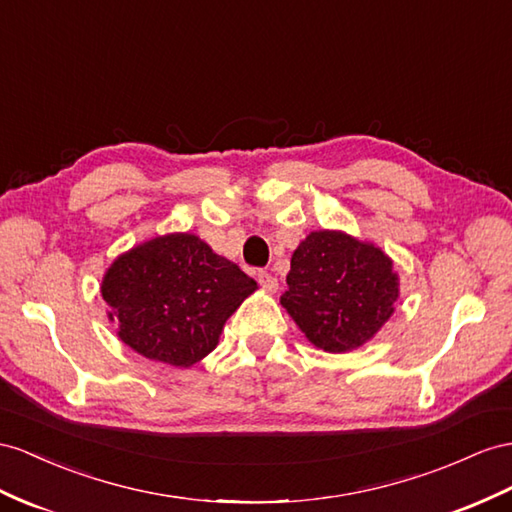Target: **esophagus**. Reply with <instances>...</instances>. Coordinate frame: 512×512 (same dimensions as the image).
<instances>
[{
    "label": "esophagus",
    "mask_w": 512,
    "mask_h": 512,
    "mask_svg": "<svg viewBox=\"0 0 512 512\" xmlns=\"http://www.w3.org/2000/svg\"><path fill=\"white\" fill-rule=\"evenodd\" d=\"M257 281H259L261 287H264V290H268V292H277V290H279L277 277H272V274L266 272V270H259V272H257Z\"/></svg>",
    "instance_id": "obj_1"
}]
</instances>
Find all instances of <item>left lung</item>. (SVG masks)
<instances>
[{
	"label": "left lung",
	"instance_id": "1",
	"mask_svg": "<svg viewBox=\"0 0 512 512\" xmlns=\"http://www.w3.org/2000/svg\"><path fill=\"white\" fill-rule=\"evenodd\" d=\"M281 305L313 346L348 352L389 320L398 298L391 259L339 231H313L292 255Z\"/></svg>",
	"mask_w": 512,
	"mask_h": 512
}]
</instances>
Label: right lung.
<instances>
[{"instance_id": "1", "label": "right lung", "mask_w": 512, "mask_h": 512, "mask_svg": "<svg viewBox=\"0 0 512 512\" xmlns=\"http://www.w3.org/2000/svg\"><path fill=\"white\" fill-rule=\"evenodd\" d=\"M257 283L190 233L144 242L114 261L101 283L119 337L175 368L201 361Z\"/></svg>"}]
</instances>
